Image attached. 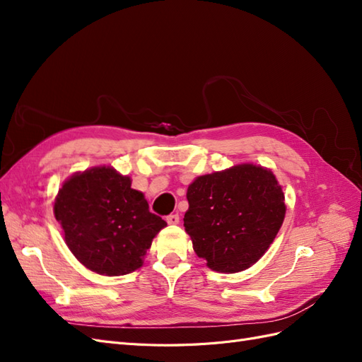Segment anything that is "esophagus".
<instances>
[{"label": "esophagus", "instance_id": "1", "mask_svg": "<svg viewBox=\"0 0 362 362\" xmlns=\"http://www.w3.org/2000/svg\"><path fill=\"white\" fill-rule=\"evenodd\" d=\"M166 221L169 225H178L180 223V214L178 213H173V214H169L166 217Z\"/></svg>", "mask_w": 362, "mask_h": 362}]
</instances>
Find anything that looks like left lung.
<instances>
[{"mask_svg":"<svg viewBox=\"0 0 362 362\" xmlns=\"http://www.w3.org/2000/svg\"><path fill=\"white\" fill-rule=\"evenodd\" d=\"M187 201L184 226L196 255L223 273L255 264L275 240L286 216L275 175L254 164L196 178L189 185Z\"/></svg>","mask_w":362,"mask_h":362,"instance_id":"1","label":"left lung"}]
</instances>
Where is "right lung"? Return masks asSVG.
I'll return each instance as SVG.
<instances>
[{
	"mask_svg": "<svg viewBox=\"0 0 362 362\" xmlns=\"http://www.w3.org/2000/svg\"><path fill=\"white\" fill-rule=\"evenodd\" d=\"M54 214L75 258L92 272L119 276L144 264V257L168 223L154 213L144 193L112 168L74 175L59 190Z\"/></svg>",
	"mask_w": 362,
	"mask_h": 362,
	"instance_id": "right-lung-1",
	"label": "right lung"
}]
</instances>
